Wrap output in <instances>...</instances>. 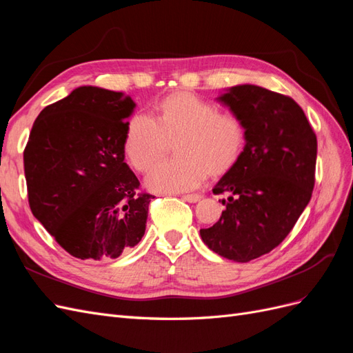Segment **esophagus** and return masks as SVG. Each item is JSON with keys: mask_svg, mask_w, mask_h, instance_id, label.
I'll return each instance as SVG.
<instances>
[{"mask_svg": "<svg viewBox=\"0 0 353 353\" xmlns=\"http://www.w3.org/2000/svg\"><path fill=\"white\" fill-rule=\"evenodd\" d=\"M183 199L185 201H190V203H196V201H199L201 199V196L200 194H184Z\"/></svg>", "mask_w": 353, "mask_h": 353, "instance_id": "34e87169", "label": "esophagus"}]
</instances>
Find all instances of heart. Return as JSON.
Returning <instances> with one entry per match:
<instances>
[{"mask_svg": "<svg viewBox=\"0 0 353 353\" xmlns=\"http://www.w3.org/2000/svg\"><path fill=\"white\" fill-rule=\"evenodd\" d=\"M176 138L178 157L156 165L145 179L153 191L181 193L199 187L208 174H227L241 157L248 134L239 114L181 91L157 104L156 119L145 113L131 116L123 152L134 169L147 172Z\"/></svg>", "mask_w": 353, "mask_h": 353, "instance_id": "b5f03b06", "label": "heart"}]
</instances>
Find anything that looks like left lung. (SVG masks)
Instances as JSON below:
<instances>
[{
	"mask_svg": "<svg viewBox=\"0 0 353 353\" xmlns=\"http://www.w3.org/2000/svg\"><path fill=\"white\" fill-rule=\"evenodd\" d=\"M239 114L248 141L239 162L213 188L228 193L227 209L200 236L234 262L270 253L290 232L312 197L316 135L292 97L256 85H237L218 99Z\"/></svg>",
	"mask_w": 353,
	"mask_h": 353,
	"instance_id": "1",
	"label": "left lung"
}]
</instances>
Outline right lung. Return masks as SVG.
I'll return each instance as SVG.
<instances>
[{
    "label": "right lung",
    "mask_w": 353,
    "mask_h": 353,
    "mask_svg": "<svg viewBox=\"0 0 353 353\" xmlns=\"http://www.w3.org/2000/svg\"><path fill=\"white\" fill-rule=\"evenodd\" d=\"M130 95L81 87L42 110L23 152L34 216L78 259H114L140 243L154 196L123 160Z\"/></svg>",
    "instance_id": "obj_1"
}]
</instances>
